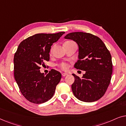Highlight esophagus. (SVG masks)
I'll list each match as a JSON object with an SVG mask.
<instances>
[{
	"mask_svg": "<svg viewBox=\"0 0 126 126\" xmlns=\"http://www.w3.org/2000/svg\"><path fill=\"white\" fill-rule=\"evenodd\" d=\"M68 74L67 73H62V76H63V77H65V76H68Z\"/></svg>",
	"mask_w": 126,
	"mask_h": 126,
	"instance_id": "obj_1",
	"label": "esophagus"
}]
</instances>
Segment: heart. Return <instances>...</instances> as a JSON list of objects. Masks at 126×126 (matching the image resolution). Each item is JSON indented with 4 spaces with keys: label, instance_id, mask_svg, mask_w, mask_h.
Listing matches in <instances>:
<instances>
[{
    "label": "heart",
    "instance_id": "b5f03b06",
    "mask_svg": "<svg viewBox=\"0 0 126 126\" xmlns=\"http://www.w3.org/2000/svg\"><path fill=\"white\" fill-rule=\"evenodd\" d=\"M66 42H70V41H66ZM51 51H52V49L51 50ZM59 66L62 69L67 70L69 68V65L66 63H61L59 64Z\"/></svg>",
    "mask_w": 126,
    "mask_h": 126
}]
</instances>
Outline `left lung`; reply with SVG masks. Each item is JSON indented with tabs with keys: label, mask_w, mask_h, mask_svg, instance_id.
<instances>
[{
	"label": "left lung",
	"mask_w": 126,
	"mask_h": 126,
	"mask_svg": "<svg viewBox=\"0 0 126 126\" xmlns=\"http://www.w3.org/2000/svg\"><path fill=\"white\" fill-rule=\"evenodd\" d=\"M65 38L72 39L79 46L77 69L85 70L82 78L75 74L72 85L74 95L84 102H94L106 93L112 73L111 55L104 42L97 36L83 32L67 34Z\"/></svg>",
	"instance_id": "left-lung-1"
}]
</instances>
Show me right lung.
Listing matches in <instances>:
<instances>
[{"mask_svg":"<svg viewBox=\"0 0 126 126\" xmlns=\"http://www.w3.org/2000/svg\"><path fill=\"white\" fill-rule=\"evenodd\" d=\"M64 33L36 34L21 42L15 53V79L22 95L31 103L41 104L54 95L61 74L51 69L45 76L39 69L49 61L51 46Z\"/></svg>","mask_w":126,"mask_h":126,"instance_id":"right-lung-1","label":"right lung"}]
</instances>
